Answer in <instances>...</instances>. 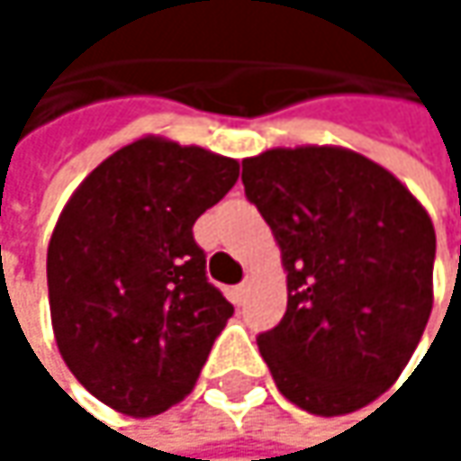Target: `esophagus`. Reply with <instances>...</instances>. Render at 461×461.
<instances>
[{"label":"esophagus","mask_w":461,"mask_h":461,"mask_svg":"<svg viewBox=\"0 0 461 461\" xmlns=\"http://www.w3.org/2000/svg\"><path fill=\"white\" fill-rule=\"evenodd\" d=\"M248 294H250V277H245V280L237 285V299H240V302H245V299H248Z\"/></svg>","instance_id":"34e87169"}]
</instances>
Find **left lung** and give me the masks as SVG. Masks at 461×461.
<instances>
[{
    "label": "left lung",
    "instance_id": "left-lung-1",
    "mask_svg": "<svg viewBox=\"0 0 461 461\" xmlns=\"http://www.w3.org/2000/svg\"><path fill=\"white\" fill-rule=\"evenodd\" d=\"M242 184L288 272L285 315L258 336L277 390L318 416L368 406L398 382L432 312L427 211L341 146L261 151L242 159Z\"/></svg>",
    "mask_w": 461,
    "mask_h": 461
}]
</instances>
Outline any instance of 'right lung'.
<instances>
[{
  "instance_id": "obj_1",
  "label": "right lung",
  "mask_w": 461,
  "mask_h": 461,
  "mask_svg": "<svg viewBox=\"0 0 461 461\" xmlns=\"http://www.w3.org/2000/svg\"><path fill=\"white\" fill-rule=\"evenodd\" d=\"M237 176L231 157L146 136L106 157L60 211L47 245L55 341L114 411L154 416L184 401L231 318L192 227Z\"/></svg>"
}]
</instances>
